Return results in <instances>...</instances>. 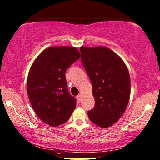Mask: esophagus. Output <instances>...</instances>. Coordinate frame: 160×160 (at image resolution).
Wrapping results in <instances>:
<instances>
[{
	"mask_svg": "<svg viewBox=\"0 0 160 160\" xmlns=\"http://www.w3.org/2000/svg\"><path fill=\"white\" fill-rule=\"evenodd\" d=\"M77 98H78V99L79 100L80 102V101H81V98H82V96H81L80 94V95H78V96H77Z\"/></svg>",
	"mask_w": 160,
	"mask_h": 160,
	"instance_id": "34e87169",
	"label": "esophagus"
}]
</instances>
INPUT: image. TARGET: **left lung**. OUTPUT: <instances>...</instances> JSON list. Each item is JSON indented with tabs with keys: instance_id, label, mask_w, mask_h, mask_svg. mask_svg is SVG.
<instances>
[{
	"instance_id": "1",
	"label": "left lung",
	"mask_w": 160,
	"mask_h": 160,
	"mask_svg": "<svg viewBox=\"0 0 160 160\" xmlns=\"http://www.w3.org/2000/svg\"><path fill=\"white\" fill-rule=\"evenodd\" d=\"M81 61L93 85L95 107L90 120L102 128L111 127L124 114L130 96V78L124 61L105 46H81Z\"/></svg>"
}]
</instances>
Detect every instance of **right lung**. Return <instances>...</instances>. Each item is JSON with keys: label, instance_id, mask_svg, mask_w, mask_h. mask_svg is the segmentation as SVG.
<instances>
[{"label": "right lung", "instance_id": "obj_1", "mask_svg": "<svg viewBox=\"0 0 160 160\" xmlns=\"http://www.w3.org/2000/svg\"><path fill=\"white\" fill-rule=\"evenodd\" d=\"M80 57L75 47H49L30 67L27 82L29 100L38 118L47 125L64 124L75 109L76 101L67 90L65 72Z\"/></svg>", "mask_w": 160, "mask_h": 160}]
</instances>
